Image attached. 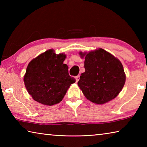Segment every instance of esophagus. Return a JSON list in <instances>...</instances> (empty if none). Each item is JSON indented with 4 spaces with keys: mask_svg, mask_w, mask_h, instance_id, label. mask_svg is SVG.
I'll use <instances>...</instances> for the list:
<instances>
[{
    "mask_svg": "<svg viewBox=\"0 0 147 147\" xmlns=\"http://www.w3.org/2000/svg\"><path fill=\"white\" fill-rule=\"evenodd\" d=\"M75 79H76V82H78L79 81V80H80V75L76 76L75 77Z\"/></svg>",
    "mask_w": 147,
    "mask_h": 147,
    "instance_id": "esophagus-1",
    "label": "esophagus"
}]
</instances>
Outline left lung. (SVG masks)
<instances>
[{
	"instance_id": "obj_1",
	"label": "left lung",
	"mask_w": 147,
	"mask_h": 147,
	"mask_svg": "<svg viewBox=\"0 0 147 147\" xmlns=\"http://www.w3.org/2000/svg\"><path fill=\"white\" fill-rule=\"evenodd\" d=\"M79 54L85 58L86 71L80 76L78 85L86 98L97 104L115 98L126 81L121 62L102 49Z\"/></svg>"
}]
</instances>
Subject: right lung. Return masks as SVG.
<instances>
[{
    "label": "right lung",
    "mask_w": 147,
    "mask_h": 147,
    "mask_svg": "<svg viewBox=\"0 0 147 147\" xmlns=\"http://www.w3.org/2000/svg\"><path fill=\"white\" fill-rule=\"evenodd\" d=\"M66 55L56 54L50 49L32 59L28 65L24 82L34 100L53 106L62 100L72 84L76 82L69 75Z\"/></svg>",
    "instance_id": "right-lung-1"
}]
</instances>
